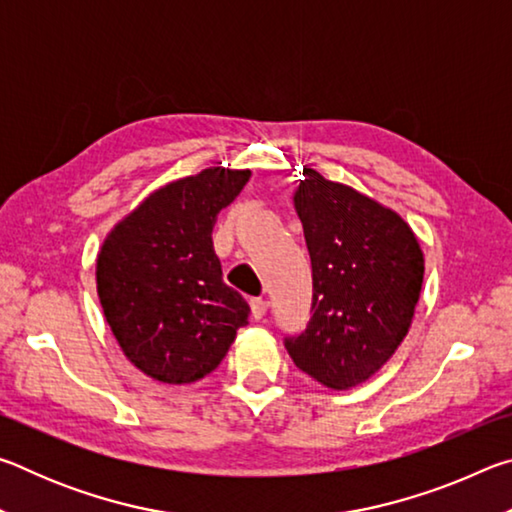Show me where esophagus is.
Wrapping results in <instances>:
<instances>
[{"mask_svg":"<svg viewBox=\"0 0 512 512\" xmlns=\"http://www.w3.org/2000/svg\"><path fill=\"white\" fill-rule=\"evenodd\" d=\"M266 309H268V302L266 300H262V298L250 300V314H253L255 320H262L264 314H266Z\"/></svg>","mask_w":512,"mask_h":512,"instance_id":"obj_1","label":"esophagus"}]
</instances>
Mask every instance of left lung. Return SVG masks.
Returning <instances> with one entry per match:
<instances>
[{
    "label": "left lung",
    "mask_w": 512,
    "mask_h": 512,
    "mask_svg": "<svg viewBox=\"0 0 512 512\" xmlns=\"http://www.w3.org/2000/svg\"><path fill=\"white\" fill-rule=\"evenodd\" d=\"M293 207L311 257V318L287 339L293 363L334 391L368 381L409 334L424 255L400 214L343 183L302 169Z\"/></svg>",
    "instance_id": "left-lung-1"
}]
</instances>
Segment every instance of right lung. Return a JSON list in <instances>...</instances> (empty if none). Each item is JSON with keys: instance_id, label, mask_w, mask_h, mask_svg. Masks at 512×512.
<instances>
[{"instance_id": "right-lung-1", "label": "right lung", "mask_w": 512, "mask_h": 512, "mask_svg": "<svg viewBox=\"0 0 512 512\" xmlns=\"http://www.w3.org/2000/svg\"><path fill=\"white\" fill-rule=\"evenodd\" d=\"M250 169L207 167L155 189L112 228L97 255V293L121 352L162 384L219 366L250 307L223 282L212 228Z\"/></svg>"}]
</instances>
